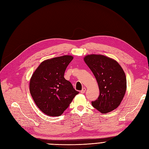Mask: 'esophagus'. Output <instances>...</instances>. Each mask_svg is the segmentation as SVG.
I'll list each match as a JSON object with an SVG mask.
<instances>
[{"mask_svg": "<svg viewBox=\"0 0 149 149\" xmlns=\"http://www.w3.org/2000/svg\"><path fill=\"white\" fill-rule=\"evenodd\" d=\"M86 88L84 87V88L82 89V90L81 91V93H84L85 91H86Z\"/></svg>", "mask_w": 149, "mask_h": 149, "instance_id": "obj_1", "label": "esophagus"}]
</instances>
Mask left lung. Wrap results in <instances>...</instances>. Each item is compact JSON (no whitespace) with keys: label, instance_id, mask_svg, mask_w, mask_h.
I'll return each instance as SVG.
<instances>
[{"label":"left lung","instance_id":"obj_1","mask_svg":"<svg viewBox=\"0 0 149 149\" xmlns=\"http://www.w3.org/2000/svg\"><path fill=\"white\" fill-rule=\"evenodd\" d=\"M84 60L96 77L100 88V96L91 102L93 107L102 113L116 109L127 88L123 69L115 60L101 54H89Z\"/></svg>","mask_w":149,"mask_h":149}]
</instances>
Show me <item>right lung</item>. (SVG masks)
<instances>
[{"label":"right lung","mask_w":149,"mask_h":149,"mask_svg":"<svg viewBox=\"0 0 149 149\" xmlns=\"http://www.w3.org/2000/svg\"><path fill=\"white\" fill-rule=\"evenodd\" d=\"M72 56L65 55L42 62L33 73L30 91L38 107L50 116L61 115L79 91L64 78Z\"/></svg>","instance_id":"obj_1"}]
</instances>
